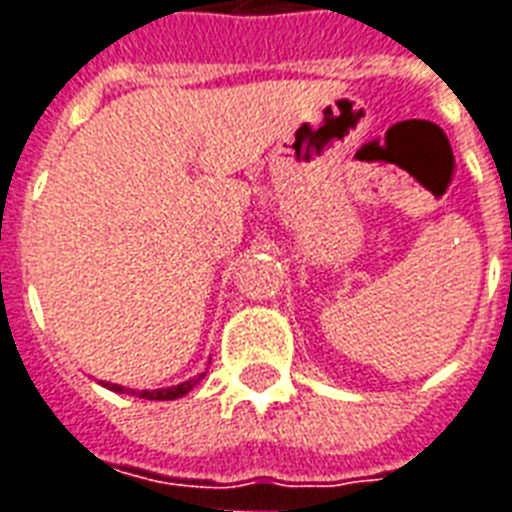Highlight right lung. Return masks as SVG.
<instances>
[{
    "label": "right lung",
    "mask_w": 512,
    "mask_h": 512,
    "mask_svg": "<svg viewBox=\"0 0 512 512\" xmlns=\"http://www.w3.org/2000/svg\"><path fill=\"white\" fill-rule=\"evenodd\" d=\"M199 380H202V375L186 380V383H180V386L161 388V391H137V397H142V399H161V402H164V399H178V397H183V394H188L191 388L197 386ZM107 386H110V391H118V394H124V391H129V388L115 386V383H107ZM132 394H134V391H132Z\"/></svg>",
    "instance_id": "1"
}]
</instances>
